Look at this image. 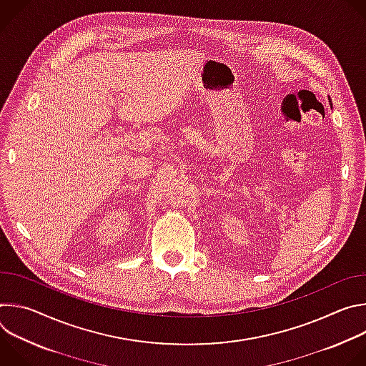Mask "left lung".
I'll return each instance as SVG.
<instances>
[{
    "mask_svg": "<svg viewBox=\"0 0 366 366\" xmlns=\"http://www.w3.org/2000/svg\"><path fill=\"white\" fill-rule=\"evenodd\" d=\"M330 106H332V101H330Z\"/></svg>",
    "mask_w": 366,
    "mask_h": 366,
    "instance_id": "left-lung-1",
    "label": "left lung"
}]
</instances>
